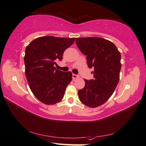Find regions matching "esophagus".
<instances>
[{
	"label": "esophagus",
	"instance_id": "1",
	"mask_svg": "<svg viewBox=\"0 0 146 146\" xmlns=\"http://www.w3.org/2000/svg\"><path fill=\"white\" fill-rule=\"evenodd\" d=\"M72 78H73V80H76V79L79 78V75H75V74H73V75H72Z\"/></svg>",
	"mask_w": 146,
	"mask_h": 146
}]
</instances>
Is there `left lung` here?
<instances>
[{"label":"left lung","mask_w":146,"mask_h":146,"mask_svg":"<svg viewBox=\"0 0 146 146\" xmlns=\"http://www.w3.org/2000/svg\"><path fill=\"white\" fill-rule=\"evenodd\" d=\"M78 48L86 56L88 66L94 68V79L85 81L78 91L80 101L91 108L104 104L111 97L120 80L121 54L111 41L105 38H75Z\"/></svg>","instance_id":"1"}]
</instances>
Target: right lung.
<instances>
[{
  "label": "right lung",
  "mask_w": 146,
  "mask_h": 146,
  "mask_svg": "<svg viewBox=\"0 0 146 146\" xmlns=\"http://www.w3.org/2000/svg\"><path fill=\"white\" fill-rule=\"evenodd\" d=\"M74 41L75 38L40 36L26 47V78L35 97L45 105L60 101L71 82V72L56 69L54 64L56 60L62 59L64 52Z\"/></svg>",
  "instance_id": "right-lung-1"
}]
</instances>
